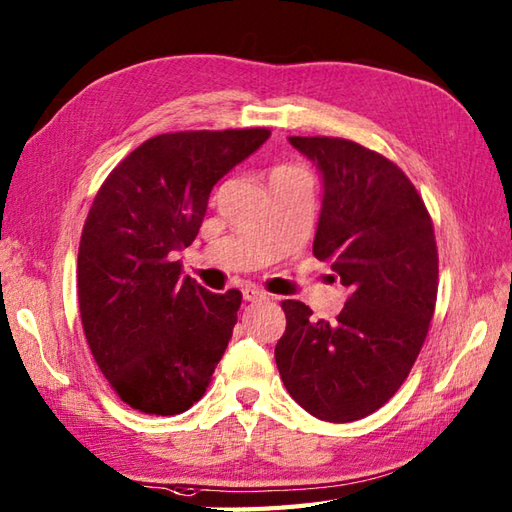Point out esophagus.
Masks as SVG:
<instances>
[{
    "instance_id": "1",
    "label": "esophagus",
    "mask_w": 512,
    "mask_h": 512,
    "mask_svg": "<svg viewBox=\"0 0 512 512\" xmlns=\"http://www.w3.org/2000/svg\"><path fill=\"white\" fill-rule=\"evenodd\" d=\"M243 298H245L247 302H263V300L269 298V295H267V291H263V289L247 285V287L243 289Z\"/></svg>"
}]
</instances>
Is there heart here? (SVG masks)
<instances>
[{
	"instance_id": "obj_1",
	"label": "heart",
	"mask_w": 512,
	"mask_h": 512,
	"mask_svg": "<svg viewBox=\"0 0 512 512\" xmlns=\"http://www.w3.org/2000/svg\"><path fill=\"white\" fill-rule=\"evenodd\" d=\"M289 170H298V168H291V166H278L271 170V175H278V173H289Z\"/></svg>"
}]
</instances>
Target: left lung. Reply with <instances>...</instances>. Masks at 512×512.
<instances>
[{
	"label": "left lung",
	"instance_id": "obj_1",
	"mask_svg": "<svg viewBox=\"0 0 512 512\" xmlns=\"http://www.w3.org/2000/svg\"><path fill=\"white\" fill-rule=\"evenodd\" d=\"M289 142L322 170L313 256L331 263L348 300L333 322L282 302L276 363L306 412L352 423L392 399L425 344L438 295L434 223L410 177L381 153L326 135Z\"/></svg>",
	"mask_w": 512,
	"mask_h": 512
}]
</instances>
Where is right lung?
Wrapping results in <instances>:
<instances>
[{
	"instance_id": "right-lung-1",
	"label": "right lung",
	"mask_w": 512,
	"mask_h": 512,
	"mask_svg": "<svg viewBox=\"0 0 512 512\" xmlns=\"http://www.w3.org/2000/svg\"><path fill=\"white\" fill-rule=\"evenodd\" d=\"M269 129L177 131L142 142L102 181L78 247V306L100 372L133 410L175 416L212 381L243 293L181 278L212 186Z\"/></svg>"
}]
</instances>
